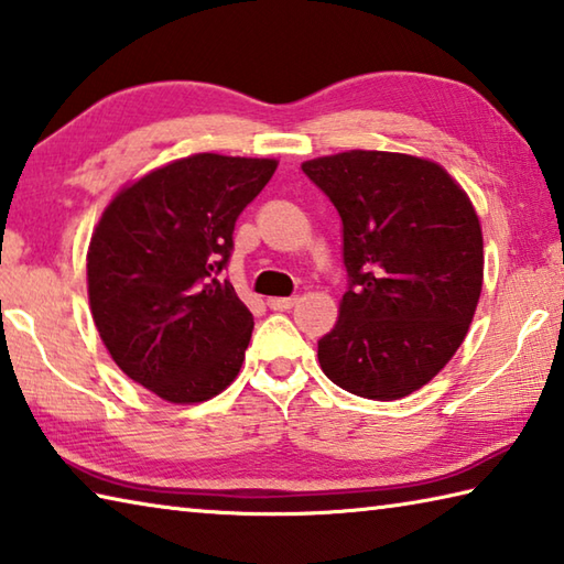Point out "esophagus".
<instances>
[{
	"mask_svg": "<svg viewBox=\"0 0 564 564\" xmlns=\"http://www.w3.org/2000/svg\"><path fill=\"white\" fill-rule=\"evenodd\" d=\"M295 303H299L295 295H291V299H269V308L271 311H291Z\"/></svg>",
	"mask_w": 564,
	"mask_h": 564,
	"instance_id": "esophagus-1",
	"label": "esophagus"
}]
</instances>
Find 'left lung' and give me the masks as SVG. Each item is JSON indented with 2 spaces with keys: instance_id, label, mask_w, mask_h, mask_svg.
I'll return each mask as SVG.
<instances>
[{
  "instance_id": "obj_1",
  "label": "left lung",
  "mask_w": 564,
  "mask_h": 564,
  "mask_svg": "<svg viewBox=\"0 0 564 564\" xmlns=\"http://www.w3.org/2000/svg\"><path fill=\"white\" fill-rule=\"evenodd\" d=\"M343 219L347 291L317 340L327 380L377 402L424 387L452 360L484 283V237L466 192L436 162L350 150L303 162Z\"/></svg>"
}]
</instances>
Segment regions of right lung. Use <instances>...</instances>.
<instances>
[{"instance_id":"right-lung-1","label":"right lung","mask_w":564,"mask_h":564,"mask_svg":"<svg viewBox=\"0 0 564 564\" xmlns=\"http://www.w3.org/2000/svg\"><path fill=\"white\" fill-rule=\"evenodd\" d=\"M275 160L202 152L122 189L88 249V299L100 340L130 380L175 404L227 389L253 315L221 279L234 224Z\"/></svg>"}]
</instances>
